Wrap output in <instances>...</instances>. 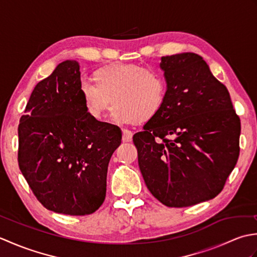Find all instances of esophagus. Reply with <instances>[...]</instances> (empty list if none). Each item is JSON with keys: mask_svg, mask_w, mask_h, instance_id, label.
Returning a JSON list of instances; mask_svg holds the SVG:
<instances>
[{"mask_svg": "<svg viewBox=\"0 0 257 257\" xmlns=\"http://www.w3.org/2000/svg\"><path fill=\"white\" fill-rule=\"evenodd\" d=\"M133 133L130 130H122V141L124 143H130L133 140Z\"/></svg>", "mask_w": 257, "mask_h": 257, "instance_id": "obj_1", "label": "esophagus"}]
</instances>
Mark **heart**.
Here are the masks:
<instances>
[{
  "mask_svg": "<svg viewBox=\"0 0 257 257\" xmlns=\"http://www.w3.org/2000/svg\"><path fill=\"white\" fill-rule=\"evenodd\" d=\"M91 83H83L79 94L87 113L101 120L111 103V118L118 123L146 122L165 106L167 79L159 69L135 64H113L95 70Z\"/></svg>",
  "mask_w": 257,
  "mask_h": 257,
  "instance_id": "obj_1",
  "label": "heart"
}]
</instances>
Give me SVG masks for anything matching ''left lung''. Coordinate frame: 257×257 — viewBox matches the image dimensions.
<instances>
[{
    "mask_svg": "<svg viewBox=\"0 0 257 257\" xmlns=\"http://www.w3.org/2000/svg\"><path fill=\"white\" fill-rule=\"evenodd\" d=\"M165 106L134 135L147 188L162 204L185 207L219 194L239 156L241 121L230 92L198 54L161 57Z\"/></svg>",
    "mask_w": 257,
    "mask_h": 257,
    "instance_id": "1",
    "label": "left lung"
}]
</instances>
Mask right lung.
Here are the masks:
<instances>
[{"label":"right lung","mask_w":257,"mask_h":257,"mask_svg":"<svg viewBox=\"0 0 257 257\" xmlns=\"http://www.w3.org/2000/svg\"><path fill=\"white\" fill-rule=\"evenodd\" d=\"M76 61L38 83L19 124L20 170L47 210L88 215L106 196L109 160L121 144L114 124L94 120L79 94Z\"/></svg>","instance_id":"1"}]
</instances>
